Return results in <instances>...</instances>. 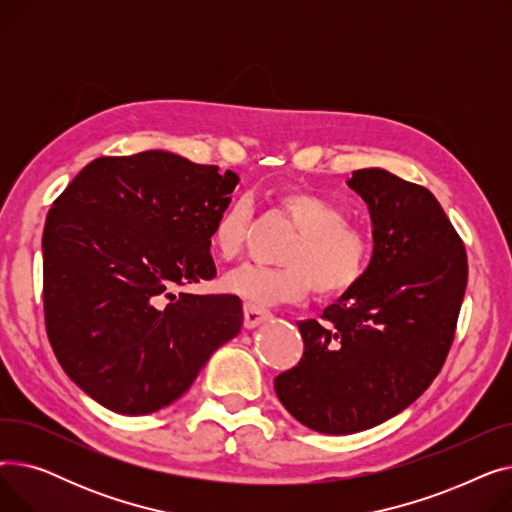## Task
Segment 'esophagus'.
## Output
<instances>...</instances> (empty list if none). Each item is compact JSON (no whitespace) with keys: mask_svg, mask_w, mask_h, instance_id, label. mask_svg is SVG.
<instances>
[{"mask_svg":"<svg viewBox=\"0 0 512 512\" xmlns=\"http://www.w3.org/2000/svg\"><path fill=\"white\" fill-rule=\"evenodd\" d=\"M270 317H272L270 311L259 309V307H251V305H245V328H249V330L257 328V326L261 324V321L270 319Z\"/></svg>","mask_w":512,"mask_h":512,"instance_id":"1","label":"esophagus"}]
</instances>
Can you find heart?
I'll return each instance as SVG.
<instances>
[{"label":"heart","mask_w":512,"mask_h":512,"mask_svg":"<svg viewBox=\"0 0 512 512\" xmlns=\"http://www.w3.org/2000/svg\"><path fill=\"white\" fill-rule=\"evenodd\" d=\"M278 209L299 230L282 255L284 267L245 263L228 272L222 288L251 307L301 301L313 290L321 299H336L357 288L373 259V240L346 222L336 203L305 188H286L276 197ZM251 224V203L234 199L213 222L209 245L220 259H234Z\"/></svg>","instance_id":"heart-1"}]
</instances>
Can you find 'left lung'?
<instances>
[{"label": "left lung", "instance_id": "obj_1", "mask_svg": "<svg viewBox=\"0 0 512 512\" xmlns=\"http://www.w3.org/2000/svg\"><path fill=\"white\" fill-rule=\"evenodd\" d=\"M367 203L363 282L297 321L305 353L274 380L284 409L319 434H357L405 411L434 382L467 288V255L438 199L382 168L346 182Z\"/></svg>", "mask_w": 512, "mask_h": 512}]
</instances>
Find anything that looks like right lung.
I'll return each mask as SVG.
<instances>
[{"label":"right lung","instance_id":"right-lung-1","mask_svg":"<svg viewBox=\"0 0 512 512\" xmlns=\"http://www.w3.org/2000/svg\"><path fill=\"white\" fill-rule=\"evenodd\" d=\"M238 180L153 149L91 161L53 201L45 328L68 378L105 409L172 405L240 332L234 294L174 292L215 276L209 236Z\"/></svg>","mask_w":512,"mask_h":512}]
</instances>
